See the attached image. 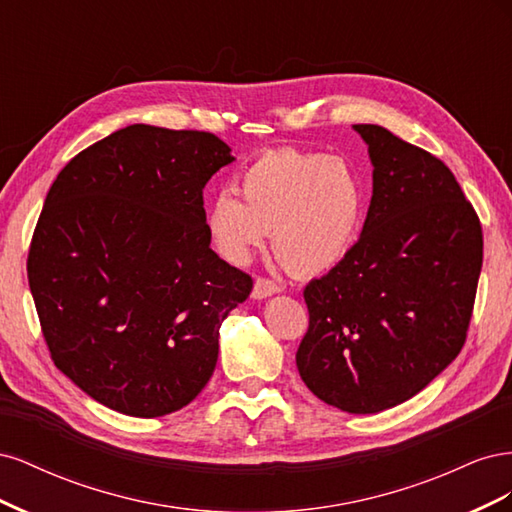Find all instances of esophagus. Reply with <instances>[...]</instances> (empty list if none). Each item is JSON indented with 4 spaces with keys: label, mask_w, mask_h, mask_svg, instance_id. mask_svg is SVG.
Wrapping results in <instances>:
<instances>
[{
    "label": "esophagus",
    "mask_w": 512,
    "mask_h": 512,
    "mask_svg": "<svg viewBox=\"0 0 512 512\" xmlns=\"http://www.w3.org/2000/svg\"><path fill=\"white\" fill-rule=\"evenodd\" d=\"M275 292H280V286H277L271 280H267V277H258V280L254 282L252 297L254 299H267V297H271V294H275Z\"/></svg>",
    "instance_id": "esophagus-1"
}]
</instances>
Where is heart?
<instances>
[{
    "label": "heart",
    "instance_id": "b5f03b06",
    "mask_svg": "<svg viewBox=\"0 0 512 512\" xmlns=\"http://www.w3.org/2000/svg\"><path fill=\"white\" fill-rule=\"evenodd\" d=\"M243 200L220 192L207 209L218 254L245 265L273 232V252L299 277L333 271L350 256L367 213L365 181L348 160L318 151L273 149L239 177Z\"/></svg>",
    "mask_w": 512,
    "mask_h": 512
}]
</instances>
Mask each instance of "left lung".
I'll use <instances>...</instances> for the list:
<instances>
[{
	"instance_id": "obj_1",
	"label": "left lung",
	"mask_w": 512,
	"mask_h": 512,
	"mask_svg": "<svg viewBox=\"0 0 512 512\" xmlns=\"http://www.w3.org/2000/svg\"><path fill=\"white\" fill-rule=\"evenodd\" d=\"M354 130L374 192L350 256L303 290L297 367L324 404L376 414L421 393L463 348L483 230L442 160L374 123Z\"/></svg>"
}]
</instances>
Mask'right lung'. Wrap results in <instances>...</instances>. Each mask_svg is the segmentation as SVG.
Returning a JSON list of instances; mask_svg holds the SVG:
<instances>
[{"instance_id": "right-lung-1", "label": "right lung", "mask_w": 512, "mask_h": 512, "mask_svg": "<svg viewBox=\"0 0 512 512\" xmlns=\"http://www.w3.org/2000/svg\"><path fill=\"white\" fill-rule=\"evenodd\" d=\"M215 134L134 123L72 158L46 194L27 277L51 359L128 416L205 389L220 327L252 277L211 250L203 190L230 164Z\"/></svg>"}]
</instances>
